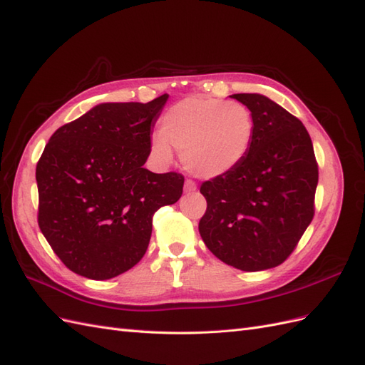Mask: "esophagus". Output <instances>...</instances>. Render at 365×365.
Here are the masks:
<instances>
[{
	"label": "esophagus",
	"mask_w": 365,
	"mask_h": 365,
	"mask_svg": "<svg viewBox=\"0 0 365 365\" xmlns=\"http://www.w3.org/2000/svg\"><path fill=\"white\" fill-rule=\"evenodd\" d=\"M184 192H185V193H193V192H196V184H195L192 180H187V181L184 182Z\"/></svg>",
	"instance_id": "obj_1"
}]
</instances>
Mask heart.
<instances>
[{
    "label": "heart",
    "instance_id": "b5f03b06",
    "mask_svg": "<svg viewBox=\"0 0 365 365\" xmlns=\"http://www.w3.org/2000/svg\"><path fill=\"white\" fill-rule=\"evenodd\" d=\"M160 134L152 150L164 161L172 148L181 150L184 168L204 180L235 172L244 163L256 137L250 109L237 102L193 96L172 105L161 118Z\"/></svg>",
    "mask_w": 365,
    "mask_h": 365
}]
</instances>
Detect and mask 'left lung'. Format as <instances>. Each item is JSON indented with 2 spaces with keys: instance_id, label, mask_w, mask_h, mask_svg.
<instances>
[{
  "instance_id": "8db88e82",
  "label": "left lung",
  "mask_w": 365,
  "mask_h": 365,
  "mask_svg": "<svg viewBox=\"0 0 365 365\" xmlns=\"http://www.w3.org/2000/svg\"><path fill=\"white\" fill-rule=\"evenodd\" d=\"M230 97L252 113L256 137L235 172L202 182L200 233L230 267L263 271L288 259L312 222L318 164L297 117L262 94Z\"/></svg>"
}]
</instances>
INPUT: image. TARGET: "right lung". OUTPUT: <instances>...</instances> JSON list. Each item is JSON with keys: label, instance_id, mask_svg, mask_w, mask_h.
Instances as JSON below:
<instances>
[{"label": "right lung", "instance_id": "1", "mask_svg": "<svg viewBox=\"0 0 365 365\" xmlns=\"http://www.w3.org/2000/svg\"><path fill=\"white\" fill-rule=\"evenodd\" d=\"M169 96L149 103H101L61 126L36 164L38 224L62 263L93 280L137 264L152 217L182 195L184 176L143 168Z\"/></svg>", "mask_w": 365, "mask_h": 365}]
</instances>
